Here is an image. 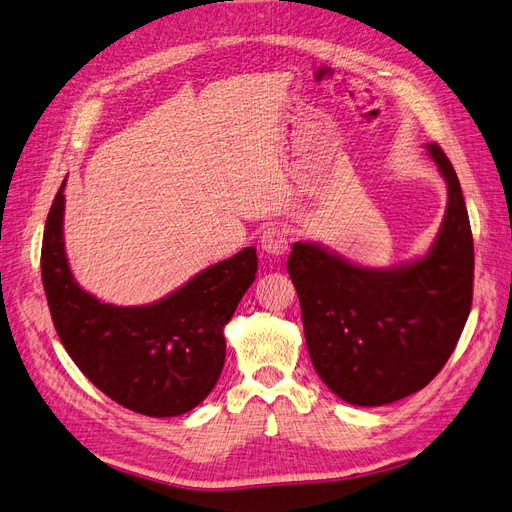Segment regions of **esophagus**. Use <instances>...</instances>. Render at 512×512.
I'll use <instances>...</instances> for the list:
<instances>
[{
	"mask_svg": "<svg viewBox=\"0 0 512 512\" xmlns=\"http://www.w3.org/2000/svg\"><path fill=\"white\" fill-rule=\"evenodd\" d=\"M260 248L271 256H284L288 252V233L281 226H267L260 235Z\"/></svg>",
	"mask_w": 512,
	"mask_h": 512,
	"instance_id": "obj_1",
	"label": "esophagus"
}]
</instances>
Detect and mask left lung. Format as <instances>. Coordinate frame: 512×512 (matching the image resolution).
Wrapping results in <instances>:
<instances>
[{
  "instance_id": "1",
  "label": "left lung",
  "mask_w": 512,
  "mask_h": 512,
  "mask_svg": "<svg viewBox=\"0 0 512 512\" xmlns=\"http://www.w3.org/2000/svg\"><path fill=\"white\" fill-rule=\"evenodd\" d=\"M447 211L430 252L394 269H366L315 243L288 258L315 373L341 400L381 407L426 387L445 366L472 307L474 243L460 180L436 144Z\"/></svg>"
}]
</instances>
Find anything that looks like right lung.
<instances>
[{
	"label": "right lung",
	"mask_w": 512,
	"mask_h": 512,
	"mask_svg": "<svg viewBox=\"0 0 512 512\" xmlns=\"http://www.w3.org/2000/svg\"><path fill=\"white\" fill-rule=\"evenodd\" d=\"M65 182L48 211L42 284L52 324L84 377L148 417H175L207 398L222 373L224 326L254 284L258 256L245 248L152 305L116 307L84 292L63 243Z\"/></svg>",
	"instance_id": "right-lung-1"
}]
</instances>
